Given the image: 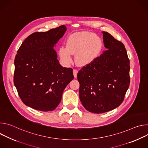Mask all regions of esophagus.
Wrapping results in <instances>:
<instances>
[{"instance_id":"34e87169","label":"esophagus","mask_w":148,"mask_h":148,"mask_svg":"<svg viewBox=\"0 0 148 148\" xmlns=\"http://www.w3.org/2000/svg\"><path fill=\"white\" fill-rule=\"evenodd\" d=\"M77 73H78V70H76V69H74V70H73V74H74V77H77Z\"/></svg>"}]
</instances>
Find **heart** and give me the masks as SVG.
I'll return each instance as SVG.
<instances>
[{"mask_svg": "<svg viewBox=\"0 0 148 148\" xmlns=\"http://www.w3.org/2000/svg\"><path fill=\"white\" fill-rule=\"evenodd\" d=\"M101 38L93 33L88 32L76 33L70 35L66 43L59 50V55L66 64L73 62L72 54H76L75 61L81 66H87L98 56L101 48Z\"/></svg>", "mask_w": 148, "mask_h": 148, "instance_id": "1", "label": "heart"}]
</instances>
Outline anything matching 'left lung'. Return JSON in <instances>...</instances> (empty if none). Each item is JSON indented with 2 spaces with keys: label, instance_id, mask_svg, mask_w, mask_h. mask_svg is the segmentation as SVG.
Returning a JSON list of instances; mask_svg holds the SVG:
<instances>
[{
  "label": "left lung",
  "instance_id": "left-lung-1",
  "mask_svg": "<svg viewBox=\"0 0 148 148\" xmlns=\"http://www.w3.org/2000/svg\"><path fill=\"white\" fill-rule=\"evenodd\" d=\"M103 51L77 74L80 101L87 111L101 114L122 103L130 84V60L123 44L102 32Z\"/></svg>",
  "mask_w": 148,
  "mask_h": 148
}]
</instances>
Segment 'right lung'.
Listing matches in <instances>:
<instances>
[{"mask_svg":"<svg viewBox=\"0 0 148 148\" xmlns=\"http://www.w3.org/2000/svg\"><path fill=\"white\" fill-rule=\"evenodd\" d=\"M67 30L62 25L28 36L14 59V84L22 102L41 111H51L60 103L66 86L73 79L71 68L62 67L55 45Z\"/></svg>","mask_w":148,"mask_h":148,"instance_id":"add662e5","label":"right lung"}]
</instances>
